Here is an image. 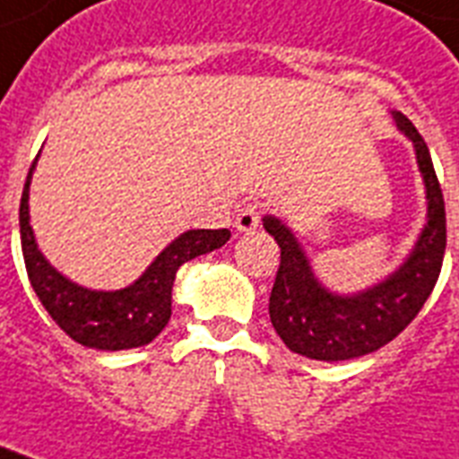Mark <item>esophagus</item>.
Masks as SVG:
<instances>
[{"label": "esophagus", "instance_id": "34e87169", "mask_svg": "<svg viewBox=\"0 0 459 459\" xmlns=\"http://www.w3.org/2000/svg\"><path fill=\"white\" fill-rule=\"evenodd\" d=\"M262 221V209H259L257 202H250V204H243V207L238 209L236 214V229L238 230H255Z\"/></svg>", "mask_w": 459, "mask_h": 459}]
</instances>
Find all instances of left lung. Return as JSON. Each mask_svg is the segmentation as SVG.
Here are the masks:
<instances>
[{
	"label": "left lung",
	"instance_id": "8db88e82",
	"mask_svg": "<svg viewBox=\"0 0 459 459\" xmlns=\"http://www.w3.org/2000/svg\"><path fill=\"white\" fill-rule=\"evenodd\" d=\"M393 118L417 150L420 171L427 183L429 221L410 259L391 279L352 298L331 295L316 283L293 233L279 219H264V229L281 247L269 316L286 348L309 359L341 362L384 348L420 314L441 273L446 255V202L441 183L427 143L412 121L400 111H393Z\"/></svg>",
	"mask_w": 459,
	"mask_h": 459
}]
</instances>
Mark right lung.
Here are the masks:
<instances>
[{"mask_svg":"<svg viewBox=\"0 0 459 459\" xmlns=\"http://www.w3.org/2000/svg\"><path fill=\"white\" fill-rule=\"evenodd\" d=\"M32 169L35 161L25 178L18 221L25 272L42 307L68 338H74L85 348L128 350L152 342L171 319V290L176 272L190 259L226 245L230 230H187L154 259V264L133 286L114 293L88 290L64 279L39 255L28 221V187Z\"/></svg>","mask_w":459,"mask_h":459,"instance_id":"1","label":"right lung"}]
</instances>
